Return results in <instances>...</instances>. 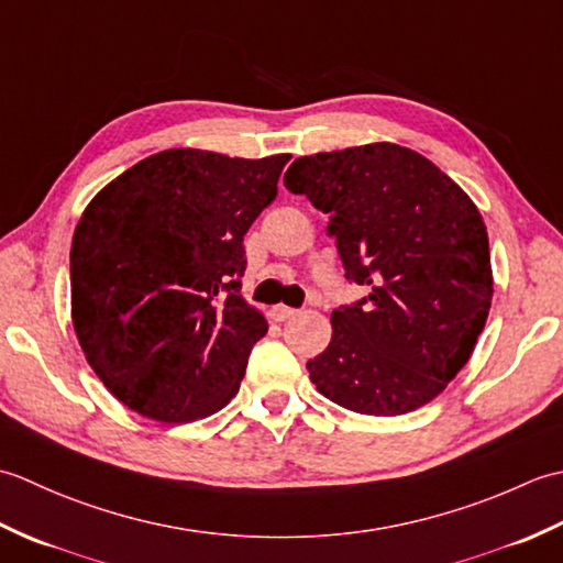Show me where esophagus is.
I'll use <instances>...</instances> for the list:
<instances>
[{"mask_svg":"<svg viewBox=\"0 0 563 563\" xmlns=\"http://www.w3.org/2000/svg\"><path fill=\"white\" fill-rule=\"evenodd\" d=\"M273 314H275V319H278V321H288V319H292V317L300 314V309H292V307L278 305V307L273 309Z\"/></svg>","mask_w":563,"mask_h":563,"instance_id":"1","label":"esophagus"}]
</instances>
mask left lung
<instances>
[{
	"label": "left lung",
	"mask_w": 563,
	"mask_h": 563,
	"mask_svg": "<svg viewBox=\"0 0 563 563\" xmlns=\"http://www.w3.org/2000/svg\"><path fill=\"white\" fill-rule=\"evenodd\" d=\"M285 188L329 214L345 280L367 290L333 309L331 343L307 363L309 379L367 416L433 401L470 361L492 307L488 234L472 198L391 142L295 159Z\"/></svg>",
	"instance_id": "1"
}]
</instances>
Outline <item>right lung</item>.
Listing matches in <instances>:
<instances>
[{
  "label": "right lung",
  "mask_w": 563,
  "mask_h": 563,
  "mask_svg": "<svg viewBox=\"0 0 563 563\" xmlns=\"http://www.w3.org/2000/svg\"><path fill=\"white\" fill-rule=\"evenodd\" d=\"M290 154L164 150L99 190L69 251L71 324L118 401L162 423L206 418L242 385L268 324L239 290L244 234Z\"/></svg>",
  "instance_id": "1"
}]
</instances>
